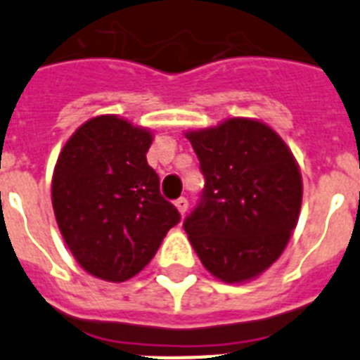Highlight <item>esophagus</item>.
<instances>
[{
    "label": "esophagus",
    "instance_id": "1",
    "mask_svg": "<svg viewBox=\"0 0 360 360\" xmlns=\"http://www.w3.org/2000/svg\"><path fill=\"white\" fill-rule=\"evenodd\" d=\"M175 207H177V210H179L181 216H185L186 208H188V199H186V198H179V199H177V201H175Z\"/></svg>",
    "mask_w": 360,
    "mask_h": 360
}]
</instances>
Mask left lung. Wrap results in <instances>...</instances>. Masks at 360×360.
Masks as SVG:
<instances>
[{"mask_svg": "<svg viewBox=\"0 0 360 360\" xmlns=\"http://www.w3.org/2000/svg\"><path fill=\"white\" fill-rule=\"evenodd\" d=\"M205 188L185 226L208 273L243 283L280 258L302 205V175L283 139L256 119L234 117L186 131Z\"/></svg>", "mask_w": 360, "mask_h": 360, "instance_id": "left-lung-1", "label": "left lung"}]
</instances>
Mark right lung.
Listing matches in <instances>:
<instances>
[{
  "instance_id": "right-lung-1",
  "label": "right lung",
  "mask_w": 360,
  "mask_h": 360,
  "mask_svg": "<svg viewBox=\"0 0 360 360\" xmlns=\"http://www.w3.org/2000/svg\"><path fill=\"white\" fill-rule=\"evenodd\" d=\"M153 135L117 115H98L69 137L54 166V217L80 267L126 282L155 256L181 219L148 165Z\"/></svg>"
}]
</instances>
